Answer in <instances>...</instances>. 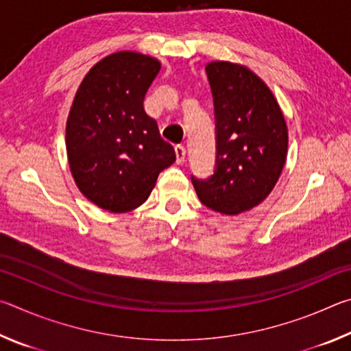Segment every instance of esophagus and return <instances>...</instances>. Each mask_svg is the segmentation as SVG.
<instances>
[{
	"label": "esophagus",
	"mask_w": 351,
	"mask_h": 351,
	"mask_svg": "<svg viewBox=\"0 0 351 351\" xmlns=\"http://www.w3.org/2000/svg\"><path fill=\"white\" fill-rule=\"evenodd\" d=\"M175 153H176V162L182 164L184 159H186V148H184V145H175Z\"/></svg>",
	"instance_id": "1"
}]
</instances>
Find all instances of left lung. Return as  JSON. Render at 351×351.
Wrapping results in <instances>:
<instances>
[{"label": "left lung", "mask_w": 351, "mask_h": 351, "mask_svg": "<svg viewBox=\"0 0 351 351\" xmlns=\"http://www.w3.org/2000/svg\"><path fill=\"white\" fill-rule=\"evenodd\" d=\"M215 106L217 169L195 180L201 203L223 215L258 206L282 175L288 127L268 85L251 69L232 62L206 64Z\"/></svg>", "instance_id": "8db88e82"}]
</instances>
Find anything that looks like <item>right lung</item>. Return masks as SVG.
<instances>
[{
	"label": "right lung",
	"mask_w": 351,
	"mask_h": 351,
	"mask_svg": "<svg viewBox=\"0 0 351 351\" xmlns=\"http://www.w3.org/2000/svg\"><path fill=\"white\" fill-rule=\"evenodd\" d=\"M161 69L133 51L106 56L83 77L66 121V153L75 186L104 210L122 213L145 203L175 148L144 110Z\"/></svg>",
	"instance_id": "obj_1"
}]
</instances>
